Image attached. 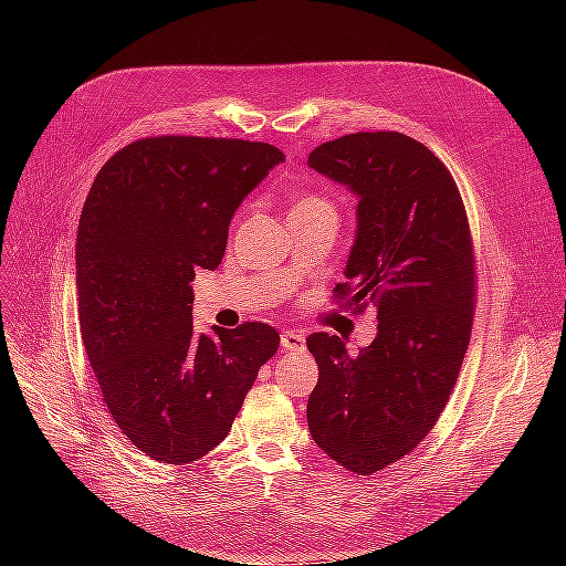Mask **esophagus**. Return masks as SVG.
<instances>
[{"label": "esophagus", "instance_id": "34e87169", "mask_svg": "<svg viewBox=\"0 0 566 566\" xmlns=\"http://www.w3.org/2000/svg\"><path fill=\"white\" fill-rule=\"evenodd\" d=\"M281 347L287 349V352H304L306 349V339L302 333H295V331H285L281 335Z\"/></svg>", "mask_w": 566, "mask_h": 566}]
</instances>
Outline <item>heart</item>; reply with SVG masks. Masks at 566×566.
Segmentation results:
<instances>
[{
  "mask_svg": "<svg viewBox=\"0 0 566 566\" xmlns=\"http://www.w3.org/2000/svg\"><path fill=\"white\" fill-rule=\"evenodd\" d=\"M302 210H331V202L321 198V196H314V193H300L295 198V205H293V212H302Z\"/></svg>",
  "mask_w": 566,
  "mask_h": 566,
  "instance_id": "1",
  "label": "heart"
}]
</instances>
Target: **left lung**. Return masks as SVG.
I'll return each mask as SVG.
<instances>
[{
	"label": "left lung",
	"instance_id": "8db88e82",
	"mask_svg": "<svg viewBox=\"0 0 566 566\" xmlns=\"http://www.w3.org/2000/svg\"><path fill=\"white\" fill-rule=\"evenodd\" d=\"M356 196V233L335 293L378 310V335L356 356L331 333L306 337L318 382L306 403L316 447L373 474L432 430L472 331L474 254L449 169L399 132H358L306 160Z\"/></svg>",
	"mask_w": 566,
	"mask_h": 566
}]
</instances>
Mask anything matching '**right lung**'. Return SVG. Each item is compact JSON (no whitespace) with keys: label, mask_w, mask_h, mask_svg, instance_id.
<instances>
[{"label":"right lung","mask_w":566,"mask_h":566,"mask_svg":"<svg viewBox=\"0 0 566 566\" xmlns=\"http://www.w3.org/2000/svg\"><path fill=\"white\" fill-rule=\"evenodd\" d=\"M283 153L260 142L156 136L117 150L84 200L77 312L108 413L167 465L229 434L281 337L264 323L193 331L196 271H214L229 224Z\"/></svg>","instance_id":"1"}]
</instances>
